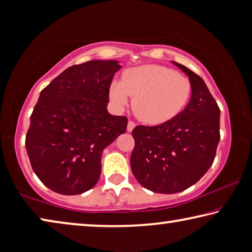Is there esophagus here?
Here are the masks:
<instances>
[{"instance_id": "1", "label": "esophagus", "mask_w": 252, "mask_h": 252, "mask_svg": "<svg viewBox=\"0 0 252 252\" xmlns=\"http://www.w3.org/2000/svg\"><path fill=\"white\" fill-rule=\"evenodd\" d=\"M134 126H135V123H134V122H132V121H129V122H127V126H126V130H127V132H131L132 130L134 129Z\"/></svg>"}]
</instances>
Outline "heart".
Masks as SVG:
<instances>
[{
	"mask_svg": "<svg viewBox=\"0 0 252 252\" xmlns=\"http://www.w3.org/2000/svg\"><path fill=\"white\" fill-rule=\"evenodd\" d=\"M191 95L190 81L162 65H142L127 70L122 80L113 81L109 97L119 109L129 103L140 120L162 125L185 109Z\"/></svg>",
	"mask_w": 252,
	"mask_h": 252,
	"instance_id": "heart-1",
	"label": "heart"
}]
</instances>
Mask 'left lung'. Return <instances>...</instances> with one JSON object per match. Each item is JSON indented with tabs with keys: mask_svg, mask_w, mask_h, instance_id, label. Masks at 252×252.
Wrapping results in <instances>:
<instances>
[{
	"mask_svg": "<svg viewBox=\"0 0 252 252\" xmlns=\"http://www.w3.org/2000/svg\"><path fill=\"white\" fill-rule=\"evenodd\" d=\"M172 63L189 78V103L168 122L134 127L130 158L140 185L167 194L186 190L204 176L220 140V109L204 81L185 65Z\"/></svg>",
	"mask_w": 252,
	"mask_h": 252,
	"instance_id": "obj_1",
	"label": "left lung"
}]
</instances>
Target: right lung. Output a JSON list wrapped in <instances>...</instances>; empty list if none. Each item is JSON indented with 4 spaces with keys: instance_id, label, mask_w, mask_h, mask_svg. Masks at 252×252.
<instances>
[{
    "instance_id": "add662e5",
    "label": "right lung",
    "mask_w": 252,
    "mask_h": 252,
    "mask_svg": "<svg viewBox=\"0 0 252 252\" xmlns=\"http://www.w3.org/2000/svg\"><path fill=\"white\" fill-rule=\"evenodd\" d=\"M117 60L72 65L41 91L25 148L32 169L54 192L81 194L96 185L104 149L126 131L127 119L108 112Z\"/></svg>"
}]
</instances>
